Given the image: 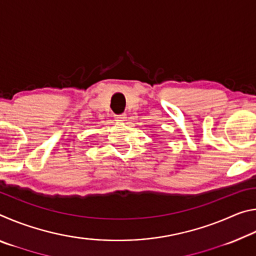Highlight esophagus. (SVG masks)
<instances>
[{"label":"esophagus","instance_id":"34e87169","mask_svg":"<svg viewBox=\"0 0 256 256\" xmlns=\"http://www.w3.org/2000/svg\"><path fill=\"white\" fill-rule=\"evenodd\" d=\"M115 118H116V120H118V122H124L125 118H126V115H125L123 112V114L115 115Z\"/></svg>","mask_w":256,"mask_h":256}]
</instances>
